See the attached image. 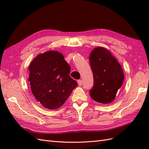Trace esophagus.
I'll list each match as a JSON object with an SVG mask.
<instances>
[{"label": "esophagus", "mask_w": 149, "mask_h": 149, "mask_svg": "<svg viewBox=\"0 0 149 149\" xmlns=\"http://www.w3.org/2000/svg\"><path fill=\"white\" fill-rule=\"evenodd\" d=\"M77 83L79 84V86H81L82 84H83V81H82L81 80H78L77 81Z\"/></svg>", "instance_id": "obj_1"}]
</instances>
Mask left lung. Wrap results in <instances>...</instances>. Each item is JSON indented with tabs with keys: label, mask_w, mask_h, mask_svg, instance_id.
Masks as SVG:
<instances>
[{
	"label": "left lung",
	"mask_w": 149,
	"mask_h": 149,
	"mask_svg": "<svg viewBox=\"0 0 149 149\" xmlns=\"http://www.w3.org/2000/svg\"><path fill=\"white\" fill-rule=\"evenodd\" d=\"M89 59L94 79L91 97L101 104L112 102L124 80L121 65L110 51L102 47L95 48Z\"/></svg>",
	"instance_id": "obj_1"
}]
</instances>
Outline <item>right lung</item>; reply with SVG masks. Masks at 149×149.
<instances>
[{"label": "right lung", "mask_w": 149, "mask_h": 149, "mask_svg": "<svg viewBox=\"0 0 149 149\" xmlns=\"http://www.w3.org/2000/svg\"><path fill=\"white\" fill-rule=\"evenodd\" d=\"M29 70L32 93L47 109L59 108L77 85L69 75L70 66L58 51L40 54L31 63Z\"/></svg>", "instance_id": "1"}]
</instances>
